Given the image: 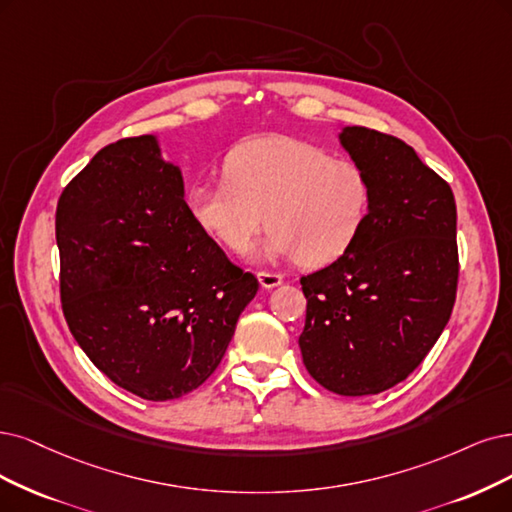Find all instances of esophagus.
Segmentation results:
<instances>
[{"label":"esophagus","instance_id":"1","mask_svg":"<svg viewBox=\"0 0 512 512\" xmlns=\"http://www.w3.org/2000/svg\"><path fill=\"white\" fill-rule=\"evenodd\" d=\"M259 285L263 289H274L278 285H282V280H285V276L282 274H276V272H259Z\"/></svg>","mask_w":512,"mask_h":512}]
</instances>
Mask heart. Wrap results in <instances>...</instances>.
<instances>
[{"instance_id":"1","label":"heart","mask_w":512,"mask_h":512,"mask_svg":"<svg viewBox=\"0 0 512 512\" xmlns=\"http://www.w3.org/2000/svg\"><path fill=\"white\" fill-rule=\"evenodd\" d=\"M225 179L196 181L187 208L204 232L246 253L263 225L259 259L295 257L318 268L342 257L369 217L371 181L361 164L314 143L270 135L234 147Z\"/></svg>"}]
</instances>
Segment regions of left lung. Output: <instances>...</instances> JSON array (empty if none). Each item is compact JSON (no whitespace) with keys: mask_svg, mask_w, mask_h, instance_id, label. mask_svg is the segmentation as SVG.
<instances>
[{"mask_svg":"<svg viewBox=\"0 0 512 512\" xmlns=\"http://www.w3.org/2000/svg\"><path fill=\"white\" fill-rule=\"evenodd\" d=\"M339 141L371 181L369 217L331 266L301 276L299 335L314 380L342 396L403 382L437 344L456 304V200L413 147L365 126Z\"/></svg>","mask_w":512,"mask_h":512,"instance_id":"8db88e82","label":"left lung"}]
</instances>
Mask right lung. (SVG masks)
Returning <instances> with one entry per match:
<instances>
[{
    "label": "right lung",
    "mask_w": 512,
    "mask_h": 512,
    "mask_svg": "<svg viewBox=\"0 0 512 512\" xmlns=\"http://www.w3.org/2000/svg\"><path fill=\"white\" fill-rule=\"evenodd\" d=\"M154 135L103 147L56 206L61 304L113 384L145 401L202 386L259 282L194 221Z\"/></svg>",
    "instance_id": "add662e5"
}]
</instances>
